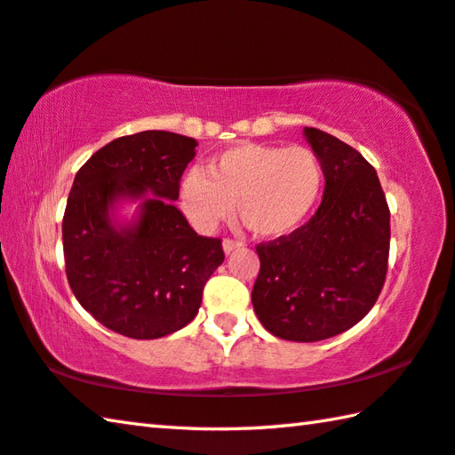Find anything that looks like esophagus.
I'll return each mask as SVG.
<instances>
[{"label":"esophagus","mask_w":455,"mask_h":455,"mask_svg":"<svg viewBox=\"0 0 455 455\" xmlns=\"http://www.w3.org/2000/svg\"><path fill=\"white\" fill-rule=\"evenodd\" d=\"M238 246H241V243L233 241V238H225V241H222V249H225L227 255H230V252H233L235 249H238Z\"/></svg>","instance_id":"obj_1"}]
</instances>
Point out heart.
Here are the masks:
<instances>
[{
    "label": "heart",
    "mask_w": 455,
    "mask_h": 455,
    "mask_svg": "<svg viewBox=\"0 0 455 455\" xmlns=\"http://www.w3.org/2000/svg\"><path fill=\"white\" fill-rule=\"evenodd\" d=\"M325 168L307 146L238 144L217 154L209 174L195 171L182 182L180 204L192 225L212 230L230 217L260 238L291 235L317 206Z\"/></svg>",
    "instance_id": "1"
}]
</instances>
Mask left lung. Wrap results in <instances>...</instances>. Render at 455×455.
<instances>
[{
	"mask_svg": "<svg viewBox=\"0 0 455 455\" xmlns=\"http://www.w3.org/2000/svg\"><path fill=\"white\" fill-rule=\"evenodd\" d=\"M305 138L325 168L317 212L301 228L257 244L252 307L263 327L311 343L351 329L371 311L389 259V206L375 168L317 128Z\"/></svg>",
	"mask_w": 455,
	"mask_h": 455,
	"instance_id": "left-lung-1",
	"label": "left lung"
}]
</instances>
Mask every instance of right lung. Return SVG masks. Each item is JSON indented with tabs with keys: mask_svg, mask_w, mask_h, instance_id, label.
Returning a JSON list of instances; mask_svg holds the SVG:
<instances>
[{
	"mask_svg": "<svg viewBox=\"0 0 455 455\" xmlns=\"http://www.w3.org/2000/svg\"><path fill=\"white\" fill-rule=\"evenodd\" d=\"M195 138L146 130L106 144L76 174L61 241L80 305L104 327L158 339L187 327L203 289L225 260L220 238L196 235L176 209ZM120 199H140L134 221L113 217Z\"/></svg>",
	"mask_w": 455,
	"mask_h": 455,
	"instance_id": "right-lung-1",
	"label": "right lung"
}]
</instances>
